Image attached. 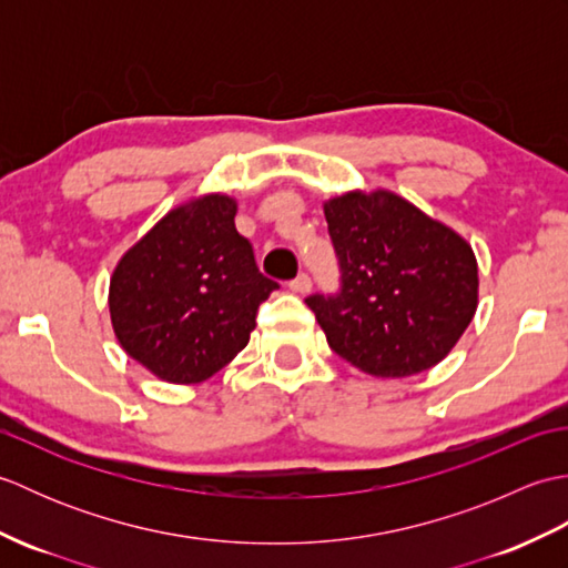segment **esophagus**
Returning <instances> with one entry per match:
<instances>
[{"label": "esophagus", "instance_id": "1", "mask_svg": "<svg viewBox=\"0 0 568 568\" xmlns=\"http://www.w3.org/2000/svg\"><path fill=\"white\" fill-rule=\"evenodd\" d=\"M310 287H312V281H310L307 273H300L297 277H293V281H291V291L293 293L305 295V293H310Z\"/></svg>", "mask_w": 568, "mask_h": 568}]
</instances>
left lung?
Wrapping results in <instances>:
<instances>
[{"instance_id": "8db88e82", "label": "left lung", "mask_w": 568, "mask_h": 568, "mask_svg": "<svg viewBox=\"0 0 568 568\" xmlns=\"http://www.w3.org/2000/svg\"><path fill=\"white\" fill-rule=\"evenodd\" d=\"M339 258L336 295L305 297L336 354L376 378L437 366L476 315L478 263L454 229L395 192L324 202Z\"/></svg>"}]
</instances>
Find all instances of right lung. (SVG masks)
I'll return each mask as SVG.
<instances>
[{
    "mask_svg": "<svg viewBox=\"0 0 568 568\" xmlns=\"http://www.w3.org/2000/svg\"><path fill=\"white\" fill-rule=\"evenodd\" d=\"M236 202L204 195L168 212L116 263L112 327L124 352L168 383L192 385L222 371L256 327L277 283L234 226Z\"/></svg>",
    "mask_w": 568,
    "mask_h": 568,
    "instance_id": "obj_1",
    "label": "right lung"
}]
</instances>
